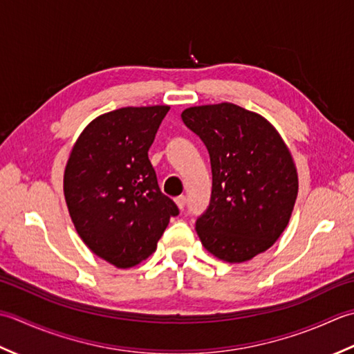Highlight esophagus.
<instances>
[{"mask_svg":"<svg viewBox=\"0 0 354 354\" xmlns=\"http://www.w3.org/2000/svg\"><path fill=\"white\" fill-rule=\"evenodd\" d=\"M176 205L178 206V209H183L185 205H186V197L185 196H178L176 198Z\"/></svg>","mask_w":354,"mask_h":354,"instance_id":"1","label":"esophagus"}]
</instances>
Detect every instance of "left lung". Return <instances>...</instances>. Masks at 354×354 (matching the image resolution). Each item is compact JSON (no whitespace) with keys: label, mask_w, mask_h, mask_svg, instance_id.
<instances>
[{"label":"left lung","mask_w":354,"mask_h":354,"mask_svg":"<svg viewBox=\"0 0 354 354\" xmlns=\"http://www.w3.org/2000/svg\"><path fill=\"white\" fill-rule=\"evenodd\" d=\"M185 125L207 148L212 194L196 230L226 263L249 261L284 232L298 196V172L269 120L235 104L186 108Z\"/></svg>","instance_id":"8db88e82"}]
</instances>
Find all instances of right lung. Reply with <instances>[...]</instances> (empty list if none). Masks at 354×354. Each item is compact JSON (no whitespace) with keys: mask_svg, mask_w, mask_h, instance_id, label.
<instances>
[{"mask_svg":"<svg viewBox=\"0 0 354 354\" xmlns=\"http://www.w3.org/2000/svg\"><path fill=\"white\" fill-rule=\"evenodd\" d=\"M168 105L125 106L91 120L71 149L64 196L76 232L119 269L147 259L178 207L148 158Z\"/></svg>","mask_w":354,"mask_h":354,"instance_id":"add662e5","label":"right lung"}]
</instances>
